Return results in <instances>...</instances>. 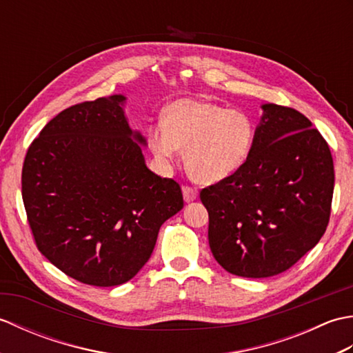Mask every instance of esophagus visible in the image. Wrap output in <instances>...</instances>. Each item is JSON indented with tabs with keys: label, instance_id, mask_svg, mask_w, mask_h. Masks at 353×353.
<instances>
[{
	"label": "esophagus",
	"instance_id": "esophagus-1",
	"mask_svg": "<svg viewBox=\"0 0 353 353\" xmlns=\"http://www.w3.org/2000/svg\"><path fill=\"white\" fill-rule=\"evenodd\" d=\"M182 192H183V199L186 203H191V201L196 200L199 196V191L196 188H192V186H183Z\"/></svg>",
	"mask_w": 353,
	"mask_h": 353
}]
</instances>
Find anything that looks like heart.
<instances>
[{"label":"heart","instance_id":"1","mask_svg":"<svg viewBox=\"0 0 353 353\" xmlns=\"http://www.w3.org/2000/svg\"><path fill=\"white\" fill-rule=\"evenodd\" d=\"M254 123L245 112L212 101L182 99L163 112V123L148 127L147 142L162 165L185 147L186 170L199 182L214 183L241 170L254 144Z\"/></svg>","mask_w":353,"mask_h":353}]
</instances>
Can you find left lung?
Masks as SVG:
<instances>
[{
	"mask_svg": "<svg viewBox=\"0 0 353 353\" xmlns=\"http://www.w3.org/2000/svg\"><path fill=\"white\" fill-rule=\"evenodd\" d=\"M244 167L200 191L209 247L226 272L270 277L292 267L323 236L334 161L327 142L296 109L262 104Z\"/></svg>",
	"mask_w": 353,
	"mask_h": 353,
	"instance_id": "1",
	"label": "left lung"
}]
</instances>
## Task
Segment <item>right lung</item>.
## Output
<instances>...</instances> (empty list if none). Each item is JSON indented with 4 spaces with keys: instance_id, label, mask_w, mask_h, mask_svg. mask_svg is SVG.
Returning <instances> with one entry per match:
<instances>
[{
    "instance_id": "1",
    "label": "right lung",
    "mask_w": 353,
    "mask_h": 353,
    "mask_svg": "<svg viewBox=\"0 0 353 353\" xmlns=\"http://www.w3.org/2000/svg\"><path fill=\"white\" fill-rule=\"evenodd\" d=\"M124 95L62 110L22 167V200L37 249L72 279L115 287L152 256L157 234L183 208L176 181L150 171L123 110Z\"/></svg>"
}]
</instances>
